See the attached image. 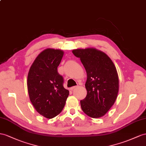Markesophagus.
Wrapping results in <instances>:
<instances>
[{"label":"esophagus","mask_w":146,"mask_h":146,"mask_svg":"<svg viewBox=\"0 0 146 146\" xmlns=\"http://www.w3.org/2000/svg\"><path fill=\"white\" fill-rule=\"evenodd\" d=\"M77 87H78V86H73V87H72V88H70V89H71V90H73V89H75V88H76Z\"/></svg>","instance_id":"34e87169"}]
</instances>
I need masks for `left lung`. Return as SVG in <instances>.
Returning a JSON list of instances; mask_svg holds the SVG:
<instances>
[{
    "label": "left lung",
    "mask_w": 146,
    "mask_h": 146,
    "mask_svg": "<svg viewBox=\"0 0 146 146\" xmlns=\"http://www.w3.org/2000/svg\"><path fill=\"white\" fill-rule=\"evenodd\" d=\"M80 58L87 73V96L80 101L81 109L91 118L103 117L117 98L119 80L113 62L104 52L93 48L72 51Z\"/></svg>",
    "instance_id": "left-lung-1"
}]
</instances>
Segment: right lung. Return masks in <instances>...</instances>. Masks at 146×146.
<instances>
[{"instance_id":"obj_1","label":"right lung","mask_w":146,"mask_h":146,"mask_svg":"<svg viewBox=\"0 0 146 146\" xmlns=\"http://www.w3.org/2000/svg\"><path fill=\"white\" fill-rule=\"evenodd\" d=\"M63 55L61 50L47 48L36 58L28 73L29 99L36 111L47 118L60 113L69 95L57 71Z\"/></svg>"}]
</instances>
